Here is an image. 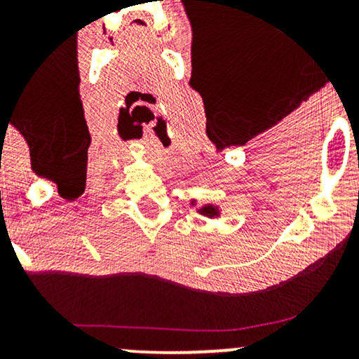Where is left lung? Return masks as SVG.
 I'll return each instance as SVG.
<instances>
[{
    "label": "left lung",
    "mask_w": 359,
    "mask_h": 359,
    "mask_svg": "<svg viewBox=\"0 0 359 359\" xmlns=\"http://www.w3.org/2000/svg\"><path fill=\"white\" fill-rule=\"evenodd\" d=\"M204 212H205V214H211V216H212V214H214V208H205Z\"/></svg>",
    "instance_id": "obj_1"
}]
</instances>
